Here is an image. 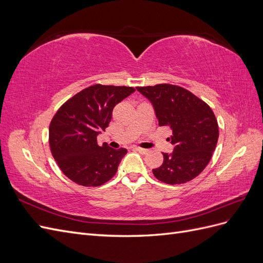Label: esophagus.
<instances>
[{
	"label": "esophagus",
	"instance_id": "obj_1",
	"mask_svg": "<svg viewBox=\"0 0 263 263\" xmlns=\"http://www.w3.org/2000/svg\"><path fill=\"white\" fill-rule=\"evenodd\" d=\"M135 149H136L137 151H138V153H140V154H142V155H146V154H148V149H144V148H139V147H136V148H135Z\"/></svg>",
	"mask_w": 263,
	"mask_h": 263
}]
</instances>
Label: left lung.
Masks as SVG:
<instances>
[{"mask_svg": "<svg viewBox=\"0 0 263 263\" xmlns=\"http://www.w3.org/2000/svg\"><path fill=\"white\" fill-rule=\"evenodd\" d=\"M154 106L159 126H169L174 149L163 155L154 176L166 184L196 178L209 164L218 140V124L212 108L193 93L172 84L136 87Z\"/></svg>", "mask_w": 263, "mask_h": 263, "instance_id": "obj_1", "label": "left lung"}]
</instances>
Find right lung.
I'll return each instance as SVG.
<instances>
[{"instance_id": "right-lung-1", "label": "right lung", "mask_w": 263, "mask_h": 263, "mask_svg": "<svg viewBox=\"0 0 263 263\" xmlns=\"http://www.w3.org/2000/svg\"><path fill=\"white\" fill-rule=\"evenodd\" d=\"M134 92L132 86L94 84L77 93L54 114L49 125L50 150L71 181L100 186L115 176L127 150L99 146L97 137L108 126L115 105Z\"/></svg>"}]
</instances>
